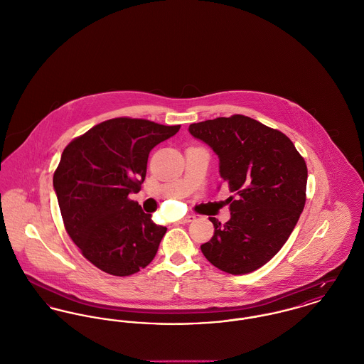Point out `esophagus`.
Here are the masks:
<instances>
[{
	"instance_id": "1",
	"label": "esophagus",
	"mask_w": 364,
	"mask_h": 364,
	"mask_svg": "<svg viewBox=\"0 0 364 364\" xmlns=\"http://www.w3.org/2000/svg\"><path fill=\"white\" fill-rule=\"evenodd\" d=\"M195 218H196V217H195L193 214H187L186 217H183V218H181V223H183V224H187V223H191V221H193Z\"/></svg>"
}]
</instances>
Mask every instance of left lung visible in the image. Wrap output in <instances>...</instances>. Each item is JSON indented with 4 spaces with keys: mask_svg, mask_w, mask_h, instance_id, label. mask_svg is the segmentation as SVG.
Masks as SVG:
<instances>
[{
    "mask_svg": "<svg viewBox=\"0 0 364 364\" xmlns=\"http://www.w3.org/2000/svg\"><path fill=\"white\" fill-rule=\"evenodd\" d=\"M218 156L220 176L234 196L231 220L210 218L212 239L200 246L218 269L249 274L267 264L293 232L305 205L308 171L293 141L245 115L190 125Z\"/></svg>",
    "mask_w": 364,
    "mask_h": 364,
    "instance_id": "1",
    "label": "left lung"
}]
</instances>
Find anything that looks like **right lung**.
I'll return each mask as SVG.
<instances>
[{"instance_id":"obj_1","label":"right lung","mask_w":364,"mask_h":364,"mask_svg":"<svg viewBox=\"0 0 364 364\" xmlns=\"http://www.w3.org/2000/svg\"><path fill=\"white\" fill-rule=\"evenodd\" d=\"M178 129L114 118L89 129L62 154L53 188L65 231L86 259L109 275L146 268L166 234L128 196L140 191L150 151Z\"/></svg>"}]
</instances>
